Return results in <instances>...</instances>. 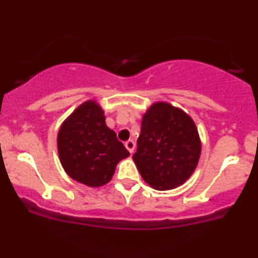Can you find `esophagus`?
I'll use <instances>...</instances> for the list:
<instances>
[{
  "label": "esophagus",
  "mask_w": 258,
  "mask_h": 258,
  "mask_svg": "<svg viewBox=\"0 0 258 258\" xmlns=\"http://www.w3.org/2000/svg\"><path fill=\"white\" fill-rule=\"evenodd\" d=\"M125 147H126V149L128 150L130 153H133L135 152V148H136V144H135V142L132 141V139H128V141L127 142H125Z\"/></svg>",
  "instance_id": "34e87169"
}]
</instances>
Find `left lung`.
<instances>
[{
  "label": "left lung",
  "mask_w": 258,
  "mask_h": 258,
  "mask_svg": "<svg viewBox=\"0 0 258 258\" xmlns=\"http://www.w3.org/2000/svg\"><path fill=\"white\" fill-rule=\"evenodd\" d=\"M200 154L199 132L186 112L166 102L149 106L132 156L148 184L156 190L182 185L197 168Z\"/></svg>",
  "instance_id": "left-lung-1"
}]
</instances>
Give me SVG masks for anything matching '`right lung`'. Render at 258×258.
I'll return each mask as SVG.
<instances>
[{
    "label": "right lung",
    "mask_w": 258,
    "mask_h": 258,
    "mask_svg": "<svg viewBox=\"0 0 258 258\" xmlns=\"http://www.w3.org/2000/svg\"><path fill=\"white\" fill-rule=\"evenodd\" d=\"M58 155L64 171L92 188L110 182L116 165L128 158V150L105 123L104 110L87 100L61 123L57 137Z\"/></svg>",
    "instance_id": "right-lung-1"
}]
</instances>
